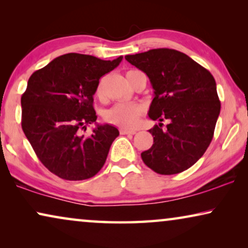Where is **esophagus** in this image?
Here are the masks:
<instances>
[{
	"label": "esophagus",
	"mask_w": 248,
	"mask_h": 248,
	"mask_svg": "<svg viewBox=\"0 0 248 248\" xmlns=\"http://www.w3.org/2000/svg\"><path fill=\"white\" fill-rule=\"evenodd\" d=\"M120 133H121L122 135H125V134H131V135H133V134L137 133V132H135L134 130H125V128H121Z\"/></svg>",
	"instance_id": "esophagus-1"
}]
</instances>
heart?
<instances>
[{"label":"heart","mask_w":248,"mask_h":248,"mask_svg":"<svg viewBox=\"0 0 248 248\" xmlns=\"http://www.w3.org/2000/svg\"><path fill=\"white\" fill-rule=\"evenodd\" d=\"M135 72L134 70L127 71L126 76ZM96 96L101 98L104 96L103 81L97 84ZM143 114V107L137 104H117L106 111L105 118L108 123L123 128H132L137 126L141 115Z\"/></svg>","instance_id":"1"}]
</instances>
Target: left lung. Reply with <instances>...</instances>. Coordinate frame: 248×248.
<instances>
[{"mask_svg":"<svg viewBox=\"0 0 248 248\" xmlns=\"http://www.w3.org/2000/svg\"><path fill=\"white\" fill-rule=\"evenodd\" d=\"M125 60L143 71L155 90L149 117L168 121L149 132L154 144L141 154L145 165L160 175L192 167L211 143L220 104L215 78L186 54L170 48L150 49Z\"/></svg>","mask_w":248,"mask_h":248,"instance_id":"1","label":"left lung"}]
</instances>
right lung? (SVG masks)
<instances>
[{"instance_id":"right-lung-1","label":"right lung","mask_w":248,"mask_h":248,"mask_svg":"<svg viewBox=\"0 0 248 248\" xmlns=\"http://www.w3.org/2000/svg\"><path fill=\"white\" fill-rule=\"evenodd\" d=\"M123 56L104 61L84 54L56 57L29 78L21 96L23 133L42 164L66 181L93 177L103 168L120 132L113 125H97L93 106L99 79L113 71Z\"/></svg>"}]
</instances>
